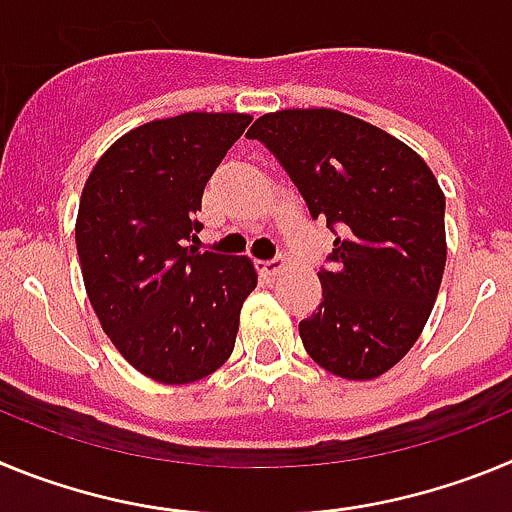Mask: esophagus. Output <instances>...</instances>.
<instances>
[{
  "label": "esophagus",
  "instance_id": "esophagus-1",
  "mask_svg": "<svg viewBox=\"0 0 512 512\" xmlns=\"http://www.w3.org/2000/svg\"><path fill=\"white\" fill-rule=\"evenodd\" d=\"M284 269H287V261H284V259L261 261V271H264L266 277H279Z\"/></svg>",
  "mask_w": 512,
  "mask_h": 512
}]
</instances>
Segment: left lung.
<instances>
[{
	"mask_svg": "<svg viewBox=\"0 0 512 512\" xmlns=\"http://www.w3.org/2000/svg\"><path fill=\"white\" fill-rule=\"evenodd\" d=\"M338 233L323 302L300 323L310 359L354 382L377 379L408 354L431 318L446 266L438 179L395 135L328 107L261 115L248 130Z\"/></svg>",
	"mask_w": 512,
	"mask_h": 512,
	"instance_id": "left-lung-1",
	"label": "left lung"
}]
</instances>
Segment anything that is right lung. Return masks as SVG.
Segmentation results:
<instances>
[{
  "mask_svg": "<svg viewBox=\"0 0 512 512\" xmlns=\"http://www.w3.org/2000/svg\"><path fill=\"white\" fill-rule=\"evenodd\" d=\"M243 112L143 122L99 156L81 192L76 251L102 330L158 384L210 377L233 354L243 300L259 282L248 256L184 246L202 192L248 128Z\"/></svg>",
  "mask_w": 512,
  "mask_h": 512,
  "instance_id": "1",
  "label": "right lung"
}]
</instances>
